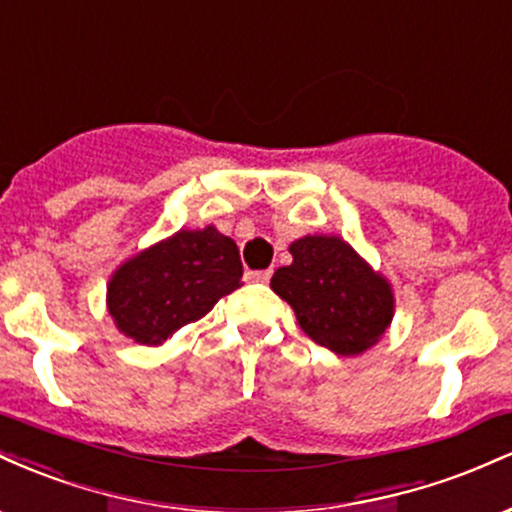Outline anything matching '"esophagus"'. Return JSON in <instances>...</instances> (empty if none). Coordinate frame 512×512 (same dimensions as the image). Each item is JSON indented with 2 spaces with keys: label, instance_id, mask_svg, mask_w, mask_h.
I'll list each match as a JSON object with an SVG mask.
<instances>
[{
  "label": "esophagus",
  "instance_id": "1",
  "mask_svg": "<svg viewBox=\"0 0 512 512\" xmlns=\"http://www.w3.org/2000/svg\"><path fill=\"white\" fill-rule=\"evenodd\" d=\"M245 279L257 281V284H269V279H272V269H257V272H248L245 274Z\"/></svg>",
  "mask_w": 512,
  "mask_h": 512
}]
</instances>
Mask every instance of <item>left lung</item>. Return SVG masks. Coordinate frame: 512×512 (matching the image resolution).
Returning a JSON list of instances; mask_svg holds the SVG:
<instances>
[{
	"label": "left lung",
	"mask_w": 512,
	"mask_h": 512,
	"mask_svg": "<svg viewBox=\"0 0 512 512\" xmlns=\"http://www.w3.org/2000/svg\"><path fill=\"white\" fill-rule=\"evenodd\" d=\"M289 252L293 262L276 269L272 289L315 344L356 356L383 337L395 310L390 284L351 245L334 236H305Z\"/></svg>",
	"instance_id": "1"
}]
</instances>
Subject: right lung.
Wrapping results in <instances>:
<instances>
[{
	"mask_svg": "<svg viewBox=\"0 0 512 512\" xmlns=\"http://www.w3.org/2000/svg\"><path fill=\"white\" fill-rule=\"evenodd\" d=\"M243 276L238 245L214 226L178 231L122 264L108 286L117 330L146 346L163 344L236 291Z\"/></svg>",
	"mask_w": 512,
	"mask_h": 512,
	"instance_id": "right-lung-1",
	"label": "right lung"
}]
</instances>
